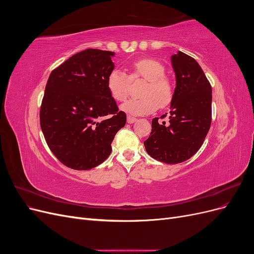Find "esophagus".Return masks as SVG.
<instances>
[{
	"instance_id": "1",
	"label": "esophagus",
	"mask_w": 254,
	"mask_h": 254,
	"mask_svg": "<svg viewBox=\"0 0 254 254\" xmlns=\"http://www.w3.org/2000/svg\"><path fill=\"white\" fill-rule=\"evenodd\" d=\"M127 122L129 123V124H132V123L136 122V118H133V117H131V115H127Z\"/></svg>"
}]
</instances>
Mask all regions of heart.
Here are the masks:
<instances>
[{"label": "heart", "instance_id": "b5f03b06", "mask_svg": "<svg viewBox=\"0 0 254 254\" xmlns=\"http://www.w3.org/2000/svg\"><path fill=\"white\" fill-rule=\"evenodd\" d=\"M145 80L141 88L140 98L131 99L122 106V109L130 114H147L158 107L164 108L173 102L175 89L172 80L165 76V66L152 58L136 60L127 76L118 68L112 70L107 77V89L117 102H124L129 94L130 82Z\"/></svg>", "mask_w": 254, "mask_h": 254}]
</instances>
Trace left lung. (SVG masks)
<instances>
[{
	"label": "left lung",
	"instance_id": "left-lung-1",
	"mask_svg": "<svg viewBox=\"0 0 254 254\" xmlns=\"http://www.w3.org/2000/svg\"><path fill=\"white\" fill-rule=\"evenodd\" d=\"M172 65L176 88L170 121L166 124L159 123V118L152 119L150 135L144 142L148 155L166 164L181 163L193 157L201 147L212 122V88L200 65L182 52L172 56Z\"/></svg>",
	"mask_w": 254,
	"mask_h": 254
}]
</instances>
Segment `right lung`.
Segmentation results:
<instances>
[{"label":"right lung","instance_id":"obj_1","mask_svg":"<svg viewBox=\"0 0 254 254\" xmlns=\"http://www.w3.org/2000/svg\"><path fill=\"white\" fill-rule=\"evenodd\" d=\"M113 52L88 49L53 70L40 108V126L51 151L65 166L91 170L109 157L126 113L107 89Z\"/></svg>","mask_w":254,"mask_h":254}]
</instances>
